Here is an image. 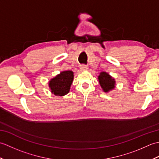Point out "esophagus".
Segmentation results:
<instances>
[{
	"label": "esophagus",
	"mask_w": 159,
	"mask_h": 159,
	"mask_svg": "<svg viewBox=\"0 0 159 159\" xmlns=\"http://www.w3.org/2000/svg\"><path fill=\"white\" fill-rule=\"evenodd\" d=\"M80 70L82 71H85V70H88V67H87V66H85V65H82L80 67Z\"/></svg>",
	"instance_id": "34e87169"
}]
</instances>
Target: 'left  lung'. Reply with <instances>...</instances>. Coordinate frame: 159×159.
<instances>
[{
  "label": "left lung",
  "mask_w": 159,
  "mask_h": 159,
  "mask_svg": "<svg viewBox=\"0 0 159 159\" xmlns=\"http://www.w3.org/2000/svg\"><path fill=\"white\" fill-rule=\"evenodd\" d=\"M98 80L100 85L104 92H108L115 88V85H116L115 79L108 73L105 72H100L98 76Z\"/></svg>",
  "instance_id": "8db88e82"
}]
</instances>
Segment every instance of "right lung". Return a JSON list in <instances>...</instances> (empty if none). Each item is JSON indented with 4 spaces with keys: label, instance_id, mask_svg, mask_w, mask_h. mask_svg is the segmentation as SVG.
Listing matches in <instances>:
<instances>
[{
    "label": "right lung",
    "instance_id": "add662e5",
    "mask_svg": "<svg viewBox=\"0 0 159 159\" xmlns=\"http://www.w3.org/2000/svg\"><path fill=\"white\" fill-rule=\"evenodd\" d=\"M74 79V72L71 70L61 72L49 81L51 92L55 96H65L70 92Z\"/></svg>",
    "mask_w": 159,
    "mask_h": 159
}]
</instances>
